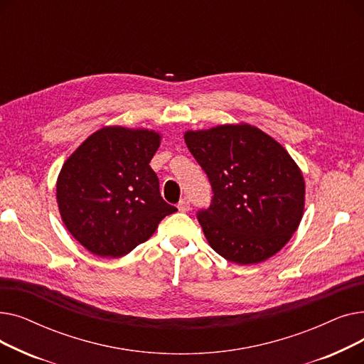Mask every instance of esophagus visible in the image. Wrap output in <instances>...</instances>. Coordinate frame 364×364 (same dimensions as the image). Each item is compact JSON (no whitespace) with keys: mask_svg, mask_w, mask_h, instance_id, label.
I'll return each instance as SVG.
<instances>
[{"mask_svg":"<svg viewBox=\"0 0 364 364\" xmlns=\"http://www.w3.org/2000/svg\"><path fill=\"white\" fill-rule=\"evenodd\" d=\"M178 209L181 213H187V211H190V200L188 199H181L180 202H178Z\"/></svg>","mask_w":364,"mask_h":364,"instance_id":"obj_1","label":"esophagus"}]
</instances>
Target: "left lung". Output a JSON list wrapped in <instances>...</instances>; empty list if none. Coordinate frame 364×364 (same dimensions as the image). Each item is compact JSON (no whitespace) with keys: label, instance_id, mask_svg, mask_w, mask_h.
Returning <instances> with one entry per match:
<instances>
[{"label":"left lung","instance_id":"left-lung-1","mask_svg":"<svg viewBox=\"0 0 364 364\" xmlns=\"http://www.w3.org/2000/svg\"><path fill=\"white\" fill-rule=\"evenodd\" d=\"M184 140L213 187L198 211L213 250L239 265L277 254L304 214L305 183L289 153L247 124L187 131Z\"/></svg>","mask_w":364,"mask_h":364}]
</instances>
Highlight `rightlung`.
Instances as JSON below:
<instances>
[{
	"mask_svg": "<svg viewBox=\"0 0 364 364\" xmlns=\"http://www.w3.org/2000/svg\"><path fill=\"white\" fill-rule=\"evenodd\" d=\"M161 136L105 127L76 149L57 178V203L69 233L99 257L118 258L146 242L177 208L159 192L150 161Z\"/></svg>",
	"mask_w": 364,
	"mask_h": 364,
	"instance_id": "obj_1",
	"label": "right lung"
}]
</instances>
